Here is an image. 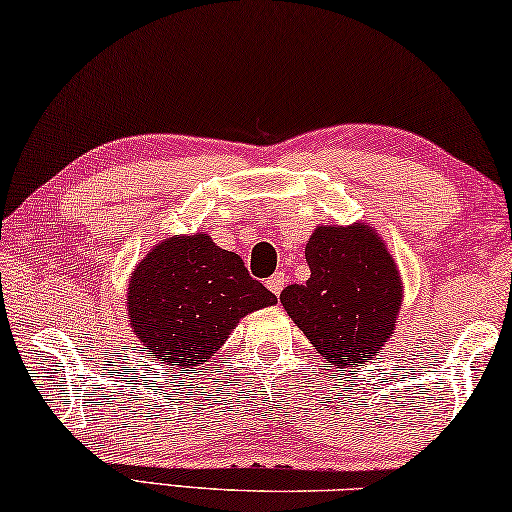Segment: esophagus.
Instances as JSON below:
<instances>
[{"label":"esophagus","instance_id":"obj_1","mask_svg":"<svg viewBox=\"0 0 512 512\" xmlns=\"http://www.w3.org/2000/svg\"><path fill=\"white\" fill-rule=\"evenodd\" d=\"M267 288H270L276 297L281 295V290L286 288V274L283 272H274L270 279H267Z\"/></svg>","mask_w":512,"mask_h":512}]
</instances>
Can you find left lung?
Listing matches in <instances>:
<instances>
[{"label": "left lung", "instance_id": "left-lung-1", "mask_svg": "<svg viewBox=\"0 0 512 512\" xmlns=\"http://www.w3.org/2000/svg\"><path fill=\"white\" fill-rule=\"evenodd\" d=\"M311 279L288 286L281 304L317 354L342 372L379 356L397 329L404 281L367 222L322 224L306 242Z\"/></svg>", "mask_w": 512, "mask_h": 512}]
</instances>
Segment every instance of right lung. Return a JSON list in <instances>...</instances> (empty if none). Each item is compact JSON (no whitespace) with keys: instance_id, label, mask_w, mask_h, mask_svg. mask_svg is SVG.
Instances as JSON below:
<instances>
[{"instance_id":"1","label":"right lung","mask_w":512,"mask_h":512,"mask_svg":"<svg viewBox=\"0 0 512 512\" xmlns=\"http://www.w3.org/2000/svg\"><path fill=\"white\" fill-rule=\"evenodd\" d=\"M274 304L242 258L204 231L158 242L127 288V317L142 351L186 374L217 354L242 317Z\"/></svg>"}]
</instances>
